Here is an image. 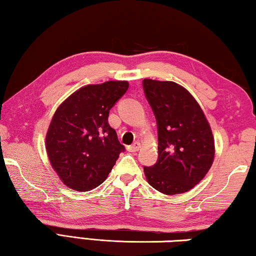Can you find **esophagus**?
I'll list each match as a JSON object with an SVG mask.
<instances>
[{"label": "esophagus", "instance_id": "34e87169", "mask_svg": "<svg viewBox=\"0 0 256 256\" xmlns=\"http://www.w3.org/2000/svg\"><path fill=\"white\" fill-rule=\"evenodd\" d=\"M141 148V144L140 142H134L133 144L128 146V151H131V152H136V151H138Z\"/></svg>", "mask_w": 256, "mask_h": 256}]
</instances>
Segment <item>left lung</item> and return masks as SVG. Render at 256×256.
I'll return each mask as SVG.
<instances>
[{"label":"left lung","mask_w":256,"mask_h":256,"mask_svg":"<svg viewBox=\"0 0 256 256\" xmlns=\"http://www.w3.org/2000/svg\"><path fill=\"white\" fill-rule=\"evenodd\" d=\"M144 94L157 120L158 160L144 167L148 183L166 196L200 183L214 159V138L204 112L184 86L144 79Z\"/></svg>","instance_id":"left-lung-1"}]
</instances>
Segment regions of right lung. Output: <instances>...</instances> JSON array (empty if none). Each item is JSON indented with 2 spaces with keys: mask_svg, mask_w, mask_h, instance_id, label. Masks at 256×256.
Returning <instances> with one entry per match:
<instances>
[{
  "mask_svg": "<svg viewBox=\"0 0 256 256\" xmlns=\"http://www.w3.org/2000/svg\"><path fill=\"white\" fill-rule=\"evenodd\" d=\"M128 88V81L88 84L58 107L46 134V151L68 188L80 192L97 188L125 150L108 115Z\"/></svg>",
  "mask_w": 256,
  "mask_h": 256,
  "instance_id": "obj_1",
  "label": "right lung"
}]
</instances>
